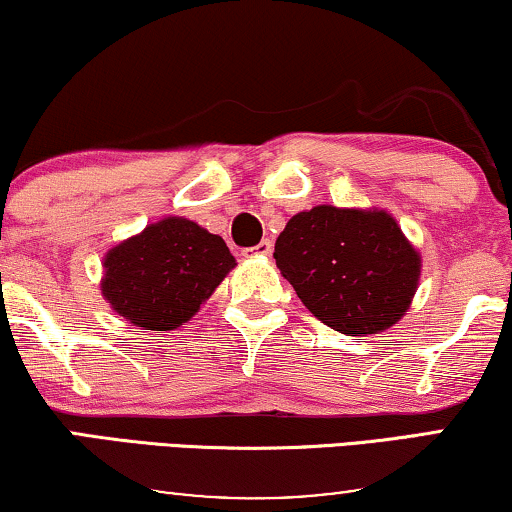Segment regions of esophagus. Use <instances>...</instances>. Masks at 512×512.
Segmentation results:
<instances>
[{
    "label": "esophagus",
    "mask_w": 512,
    "mask_h": 512,
    "mask_svg": "<svg viewBox=\"0 0 512 512\" xmlns=\"http://www.w3.org/2000/svg\"><path fill=\"white\" fill-rule=\"evenodd\" d=\"M247 256H270L272 254V242L270 240H261L256 247H251L244 251Z\"/></svg>",
    "instance_id": "obj_1"
}]
</instances>
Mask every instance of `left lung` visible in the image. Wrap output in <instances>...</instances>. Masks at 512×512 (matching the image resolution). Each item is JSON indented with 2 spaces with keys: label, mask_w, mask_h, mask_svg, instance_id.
I'll use <instances>...</instances> for the list:
<instances>
[{
  "label": "left lung",
  "mask_w": 512,
  "mask_h": 512,
  "mask_svg": "<svg viewBox=\"0 0 512 512\" xmlns=\"http://www.w3.org/2000/svg\"><path fill=\"white\" fill-rule=\"evenodd\" d=\"M275 261L303 305L345 335H373L408 312L422 258L384 209L319 205L293 216Z\"/></svg>",
  "instance_id": "8db88e82"
}]
</instances>
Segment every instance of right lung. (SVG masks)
<instances>
[{"label": "right lung", "instance_id": "1", "mask_svg": "<svg viewBox=\"0 0 512 512\" xmlns=\"http://www.w3.org/2000/svg\"><path fill=\"white\" fill-rule=\"evenodd\" d=\"M102 296L132 326L172 331L212 296L235 258L219 235L165 216L104 256Z\"/></svg>", "mask_w": 512, "mask_h": 512}]
</instances>
